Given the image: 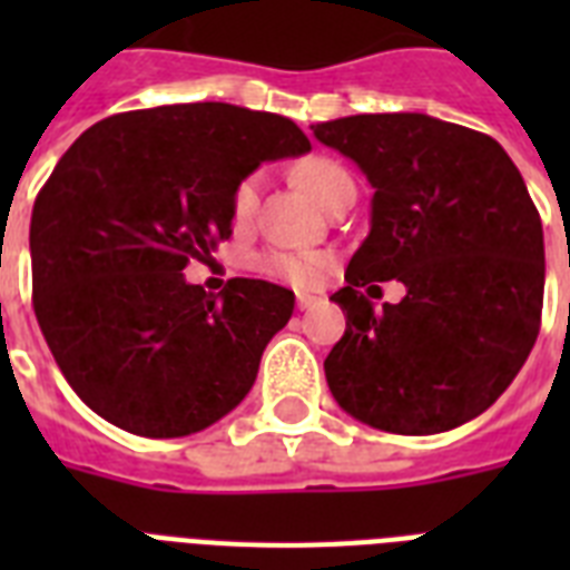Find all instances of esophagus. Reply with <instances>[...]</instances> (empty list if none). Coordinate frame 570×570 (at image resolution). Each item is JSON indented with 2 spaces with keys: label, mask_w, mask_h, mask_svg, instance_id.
<instances>
[{
  "label": "esophagus",
  "mask_w": 570,
  "mask_h": 570,
  "mask_svg": "<svg viewBox=\"0 0 570 570\" xmlns=\"http://www.w3.org/2000/svg\"><path fill=\"white\" fill-rule=\"evenodd\" d=\"M313 304H316V295L298 293V311H311Z\"/></svg>",
  "instance_id": "34e87169"
}]
</instances>
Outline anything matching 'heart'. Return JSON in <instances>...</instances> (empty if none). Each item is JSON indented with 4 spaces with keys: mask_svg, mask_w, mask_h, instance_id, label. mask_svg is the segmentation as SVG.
<instances>
[{
    "mask_svg": "<svg viewBox=\"0 0 570 570\" xmlns=\"http://www.w3.org/2000/svg\"><path fill=\"white\" fill-rule=\"evenodd\" d=\"M295 180L302 183V189L311 191L322 206L328 204L331 197L337 195L346 186H355L348 171L334 159H307L295 168ZM259 204V174H250L245 180L236 183V189L230 195V215L236 224H248L257 213ZM259 272H266L272 277H281L293 286H313L320 284L322 268H325V257L322 254H311V250H266L257 259Z\"/></svg>",
    "mask_w": 570,
    "mask_h": 570,
    "instance_id": "1",
    "label": "heart"
}]
</instances>
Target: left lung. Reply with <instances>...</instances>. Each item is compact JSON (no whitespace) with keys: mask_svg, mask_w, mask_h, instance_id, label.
I'll use <instances>...</instances> for the list:
<instances>
[{"mask_svg":"<svg viewBox=\"0 0 570 570\" xmlns=\"http://www.w3.org/2000/svg\"><path fill=\"white\" fill-rule=\"evenodd\" d=\"M313 136L375 189L370 236L331 295L346 313L331 393L381 432H450L494 405L539 337L544 233L527 183L494 138L420 111L325 120ZM393 276L406 298L375 312L360 289Z\"/></svg>","mask_w":570,"mask_h":570,"instance_id":"1","label":"left lung"}]
</instances>
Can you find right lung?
<instances>
[{"mask_svg":"<svg viewBox=\"0 0 570 570\" xmlns=\"http://www.w3.org/2000/svg\"><path fill=\"white\" fill-rule=\"evenodd\" d=\"M293 120L180 102L94 124L31 209V302L85 405L141 438H183L248 396L295 295L233 277L222 295L183 268L230 236V195L259 163L302 156Z\"/></svg>","mask_w":570,"mask_h":570,"instance_id":"right-lung-1","label":"right lung"}]
</instances>
